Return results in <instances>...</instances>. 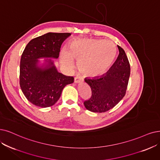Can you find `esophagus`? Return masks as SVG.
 <instances>
[{"instance_id":"esophagus-1","label":"esophagus","mask_w":160,"mask_h":160,"mask_svg":"<svg viewBox=\"0 0 160 160\" xmlns=\"http://www.w3.org/2000/svg\"><path fill=\"white\" fill-rule=\"evenodd\" d=\"M81 78L80 76H77V77H75V79H74L75 82H79L81 81Z\"/></svg>"}]
</instances>
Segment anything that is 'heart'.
<instances>
[{
	"label": "heart",
	"mask_w": 160,
	"mask_h": 160,
	"mask_svg": "<svg viewBox=\"0 0 160 160\" xmlns=\"http://www.w3.org/2000/svg\"><path fill=\"white\" fill-rule=\"evenodd\" d=\"M116 44L103 39L75 41L70 45L68 52L62 55V63L68 68L73 67V60H78L81 72L91 76L104 73L117 55Z\"/></svg>",
	"instance_id": "b5f03b06"
}]
</instances>
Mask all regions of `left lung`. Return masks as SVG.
<instances>
[{
  "label": "left lung",
  "mask_w": 160,
  "mask_h": 160,
  "mask_svg": "<svg viewBox=\"0 0 160 160\" xmlns=\"http://www.w3.org/2000/svg\"><path fill=\"white\" fill-rule=\"evenodd\" d=\"M118 47L119 56L109 71L100 77L85 79L92 91L91 97L84 101L85 107L89 111L106 112L125 97L131 68L124 50L118 45Z\"/></svg>",
  "instance_id": "obj_1"
}]
</instances>
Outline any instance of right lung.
<instances>
[{"label": "right lung", "instance_id": "right-lung-1", "mask_svg": "<svg viewBox=\"0 0 160 160\" xmlns=\"http://www.w3.org/2000/svg\"><path fill=\"white\" fill-rule=\"evenodd\" d=\"M69 33H48L31 40L22 54L20 85L26 98L41 108L53 106L60 97L63 88L73 82L72 76L57 71L52 62L46 68L37 67L38 58L59 57L62 42Z\"/></svg>", "mask_w": 160, "mask_h": 160}]
</instances>
